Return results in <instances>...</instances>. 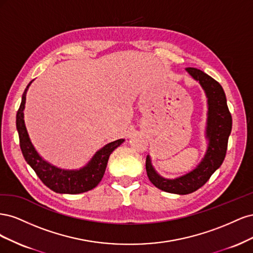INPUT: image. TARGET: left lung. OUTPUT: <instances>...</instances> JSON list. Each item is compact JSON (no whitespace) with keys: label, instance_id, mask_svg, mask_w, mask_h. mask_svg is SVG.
Segmentation results:
<instances>
[{"label":"left lung","instance_id":"1","mask_svg":"<svg viewBox=\"0 0 253 253\" xmlns=\"http://www.w3.org/2000/svg\"><path fill=\"white\" fill-rule=\"evenodd\" d=\"M186 71L195 81L200 83L207 97V121L205 137L208 144L204 157L193 170L175 178H166L158 174L152 165L151 156L145 159L150 181L156 188L165 192L185 195L192 193L203 187L209 180L210 176L223 164L228 145V138L232 128V117L227 105L225 91L220 84L194 67H188Z\"/></svg>","mask_w":253,"mask_h":253}]
</instances>
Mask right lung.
<instances>
[{
	"label": "right lung",
	"instance_id": "obj_1",
	"mask_svg": "<svg viewBox=\"0 0 253 253\" xmlns=\"http://www.w3.org/2000/svg\"><path fill=\"white\" fill-rule=\"evenodd\" d=\"M34 81V80H33ZM33 81H30L22 95V101L17 113V129L19 133L20 147L26 163L33 168L45 186L56 193L79 194L94 189L101 181L109 157L112 152L125 141L124 138L112 141L98 150L88 163L80 169L66 170L51 165L45 160L29 138L24 120V109L26 103V93Z\"/></svg>",
	"mask_w": 253,
	"mask_h": 253
}]
</instances>
